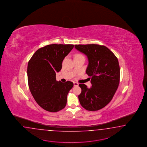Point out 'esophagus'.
<instances>
[{"label":"esophagus","mask_w":147,"mask_h":147,"mask_svg":"<svg viewBox=\"0 0 147 147\" xmlns=\"http://www.w3.org/2000/svg\"><path fill=\"white\" fill-rule=\"evenodd\" d=\"M78 82H74V86H78Z\"/></svg>","instance_id":"esophagus-1"}]
</instances>
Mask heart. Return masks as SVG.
<instances>
[{
  "instance_id": "b5f03b06",
  "label": "heart",
  "mask_w": 147,
  "mask_h": 147,
  "mask_svg": "<svg viewBox=\"0 0 147 147\" xmlns=\"http://www.w3.org/2000/svg\"><path fill=\"white\" fill-rule=\"evenodd\" d=\"M80 55H81V54H76V55H75V56H80Z\"/></svg>"
}]
</instances>
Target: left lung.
Returning <instances> with one entry per match:
<instances>
[{
	"mask_svg": "<svg viewBox=\"0 0 147 147\" xmlns=\"http://www.w3.org/2000/svg\"><path fill=\"white\" fill-rule=\"evenodd\" d=\"M75 48L87 56L88 64L86 73L91 76L92 87L80 84V104L88 111L105 107L111 101L117 90L120 70L117 57L106 46L97 44L75 45Z\"/></svg>",
	"mask_w": 147,
	"mask_h": 147,
	"instance_id": "1",
	"label": "left lung"
}]
</instances>
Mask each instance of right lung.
I'll list each match as a JSON object with an SVG mask.
<instances>
[{"label":"right lung","mask_w":147,"mask_h":147,"mask_svg":"<svg viewBox=\"0 0 147 147\" xmlns=\"http://www.w3.org/2000/svg\"><path fill=\"white\" fill-rule=\"evenodd\" d=\"M74 47L72 44H51L36 51L27 66L30 91L37 103L46 111L56 112L65 107L73 83L56 80L62 62Z\"/></svg>","instance_id":"add662e5"}]
</instances>
